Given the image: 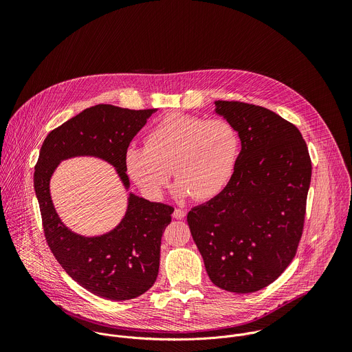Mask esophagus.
I'll use <instances>...</instances> for the list:
<instances>
[{
  "label": "esophagus",
  "mask_w": 352,
  "mask_h": 352,
  "mask_svg": "<svg viewBox=\"0 0 352 352\" xmlns=\"http://www.w3.org/2000/svg\"><path fill=\"white\" fill-rule=\"evenodd\" d=\"M185 214H186V213H185L182 209H175L174 213H173V217L177 219V220H181V219L185 217Z\"/></svg>",
  "instance_id": "34e87169"
}]
</instances>
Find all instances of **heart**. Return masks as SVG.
Masks as SVG:
<instances>
[{
  "label": "heart",
  "mask_w": 352,
  "mask_h": 352,
  "mask_svg": "<svg viewBox=\"0 0 352 352\" xmlns=\"http://www.w3.org/2000/svg\"><path fill=\"white\" fill-rule=\"evenodd\" d=\"M239 152L241 138L230 121L171 113L148 131L144 147L126 150L125 166L148 196L163 193L173 170L177 196L208 200L230 182Z\"/></svg>",
  "instance_id": "b5f03b06"
}]
</instances>
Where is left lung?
Segmentation results:
<instances>
[{"label": "left lung", "mask_w": 352, "mask_h": 352, "mask_svg": "<svg viewBox=\"0 0 352 352\" xmlns=\"http://www.w3.org/2000/svg\"><path fill=\"white\" fill-rule=\"evenodd\" d=\"M214 106L236 128L241 152L227 186L186 220L212 283L249 294L272 284L296 254L312 164L302 135L278 114L224 100Z\"/></svg>", "instance_id": "obj_1"}]
</instances>
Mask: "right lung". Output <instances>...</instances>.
Here are the masks:
<instances>
[{
	"mask_svg": "<svg viewBox=\"0 0 352 352\" xmlns=\"http://www.w3.org/2000/svg\"><path fill=\"white\" fill-rule=\"evenodd\" d=\"M156 111L97 104L50 132L40 148L33 181L47 243L69 277L100 298L126 300L155 284L162 236L174 208L129 192L126 212L118 226L103 235L83 236L61 221L50 181L61 162L89 156L111 164L128 190L125 153L133 136Z\"/></svg>",
	"mask_w": 352,
	"mask_h": 352,
	"instance_id": "1",
	"label": "right lung"
}]
</instances>
